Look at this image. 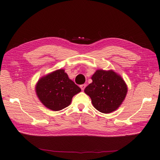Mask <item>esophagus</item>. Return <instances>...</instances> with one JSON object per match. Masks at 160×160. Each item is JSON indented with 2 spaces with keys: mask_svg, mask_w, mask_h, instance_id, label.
<instances>
[{
  "mask_svg": "<svg viewBox=\"0 0 160 160\" xmlns=\"http://www.w3.org/2000/svg\"><path fill=\"white\" fill-rule=\"evenodd\" d=\"M86 86H87L86 84H82V85H80V87L82 89V91H84V88H85V87H86Z\"/></svg>",
  "mask_w": 160,
  "mask_h": 160,
  "instance_id": "obj_1",
  "label": "esophagus"
}]
</instances>
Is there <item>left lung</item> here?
<instances>
[{"label": "left lung", "instance_id": "8db88e82", "mask_svg": "<svg viewBox=\"0 0 160 160\" xmlns=\"http://www.w3.org/2000/svg\"><path fill=\"white\" fill-rule=\"evenodd\" d=\"M91 79L84 92L91 98L95 108L105 114L117 110L128 93V86L122 77L112 69H98Z\"/></svg>", "mask_w": 160, "mask_h": 160}]
</instances>
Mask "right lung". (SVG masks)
<instances>
[{"label": "right lung", "mask_w": 160, "mask_h": 160, "mask_svg": "<svg viewBox=\"0 0 160 160\" xmlns=\"http://www.w3.org/2000/svg\"><path fill=\"white\" fill-rule=\"evenodd\" d=\"M81 91L64 69H59L41 78L35 85L40 102L47 108L59 111L70 105L73 97Z\"/></svg>", "instance_id": "1"}]
</instances>
